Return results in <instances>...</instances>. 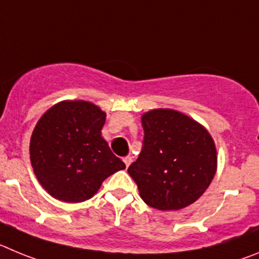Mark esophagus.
Returning <instances> with one entry per match:
<instances>
[{
	"label": "esophagus",
	"instance_id": "1",
	"mask_svg": "<svg viewBox=\"0 0 259 259\" xmlns=\"http://www.w3.org/2000/svg\"><path fill=\"white\" fill-rule=\"evenodd\" d=\"M122 160H124V162H125V165H126V166H129L130 164H132V156H125L124 158H122Z\"/></svg>",
	"mask_w": 259,
	"mask_h": 259
}]
</instances>
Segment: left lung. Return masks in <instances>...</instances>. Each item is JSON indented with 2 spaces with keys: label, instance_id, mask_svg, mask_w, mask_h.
Returning a JSON list of instances; mask_svg holds the SVG:
<instances>
[{
  "label": "left lung",
  "instance_id": "1",
  "mask_svg": "<svg viewBox=\"0 0 259 259\" xmlns=\"http://www.w3.org/2000/svg\"><path fill=\"white\" fill-rule=\"evenodd\" d=\"M144 138L129 167L143 201L158 210H178L196 201L217 169L214 141L192 118L173 109L142 116Z\"/></svg>",
  "mask_w": 259,
  "mask_h": 259
}]
</instances>
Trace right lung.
<instances>
[{
	"instance_id": "add662e5",
	"label": "right lung",
	"mask_w": 259,
	"mask_h": 259,
	"mask_svg": "<svg viewBox=\"0 0 259 259\" xmlns=\"http://www.w3.org/2000/svg\"><path fill=\"white\" fill-rule=\"evenodd\" d=\"M106 113L83 101L62 102L39 118L31 138L37 179L55 199L81 202L125 164L102 138Z\"/></svg>"
}]
</instances>
